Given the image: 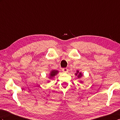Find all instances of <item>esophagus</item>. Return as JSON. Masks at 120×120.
Segmentation results:
<instances>
[{"mask_svg":"<svg viewBox=\"0 0 120 120\" xmlns=\"http://www.w3.org/2000/svg\"><path fill=\"white\" fill-rule=\"evenodd\" d=\"M62 71H63V73H68V69L67 68H64L62 69Z\"/></svg>","mask_w":120,"mask_h":120,"instance_id":"1","label":"esophagus"}]
</instances>
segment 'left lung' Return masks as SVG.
Wrapping results in <instances>:
<instances>
[{"label": "left lung", "instance_id": "left-lung-1", "mask_svg": "<svg viewBox=\"0 0 120 120\" xmlns=\"http://www.w3.org/2000/svg\"><path fill=\"white\" fill-rule=\"evenodd\" d=\"M75 75H76V76H77V78H78V79L81 78L83 76V75L81 73V72H79V71H77V73L75 74ZM80 83H83V81H80Z\"/></svg>", "mask_w": 120, "mask_h": 120}]
</instances>
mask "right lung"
Returning <instances> with one entry per match:
<instances>
[{
    "label": "right lung",
    "mask_w": 120,
    "mask_h": 120,
    "mask_svg": "<svg viewBox=\"0 0 120 120\" xmlns=\"http://www.w3.org/2000/svg\"><path fill=\"white\" fill-rule=\"evenodd\" d=\"M58 73H59V71H58L57 70H52V71H51L50 72V73H49V79H52V78L54 77L56 75H57L58 74ZM49 82V81H48V82Z\"/></svg>",
    "instance_id": "obj_1"
}]
</instances>
